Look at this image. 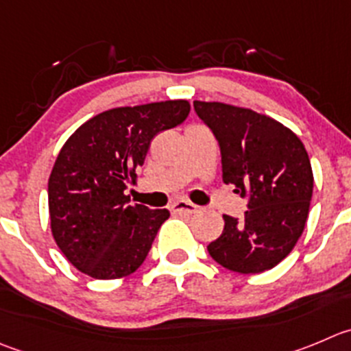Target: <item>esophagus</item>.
Segmentation results:
<instances>
[{
  "label": "esophagus",
  "mask_w": 351,
  "mask_h": 351,
  "mask_svg": "<svg viewBox=\"0 0 351 351\" xmlns=\"http://www.w3.org/2000/svg\"><path fill=\"white\" fill-rule=\"evenodd\" d=\"M170 210L178 213H195L196 210H198V206H196L195 203L188 202V199H178L176 203H172Z\"/></svg>",
  "instance_id": "34e87169"
}]
</instances>
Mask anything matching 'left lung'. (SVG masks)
Returning a JSON list of instances; mask_svg holds the SVG:
<instances>
[{
  "instance_id": "left-lung-1",
  "label": "left lung",
  "mask_w": 351,
  "mask_h": 351,
  "mask_svg": "<svg viewBox=\"0 0 351 351\" xmlns=\"http://www.w3.org/2000/svg\"><path fill=\"white\" fill-rule=\"evenodd\" d=\"M195 112L215 136L222 179L246 199L243 219L223 215V231L206 246L226 269L258 274L278 265L305 229L313 173L298 136L248 108L195 101Z\"/></svg>"
}]
</instances>
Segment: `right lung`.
I'll return each instance as SVG.
<instances>
[{
    "label": "right lung",
    "mask_w": 351,
    "mask_h": 351,
    "mask_svg": "<svg viewBox=\"0 0 351 351\" xmlns=\"http://www.w3.org/2000/svg\"><path fill=\"white\" fill-rule=\"evenodd\" d=\"M189 110L184 99L113 108L66 139L49 176V219L56 245L81 272L117 279L143 265L170 213L129 205L125 189L152 139L178 128Z\"/></svg>",
    "instance_id": "obj_1"
}]
</instances>
